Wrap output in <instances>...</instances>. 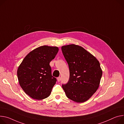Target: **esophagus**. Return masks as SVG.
I'll return each instance as SVG.
<instances>
[{"label":"esophagus","mask_w":124,"mask_h":124,"mask_svg":"<svg viewBox=\"0 0 124 124\" xmlns=\"http://www.w3.org/2000/svg\"><path fill=\"white\" fill-rule=\"evenodd\" d=\"M61 78L60 77H59L57 78V81H58V82H60L61 81Z\"/></svg>","instance_id":"1"}]
</instances>
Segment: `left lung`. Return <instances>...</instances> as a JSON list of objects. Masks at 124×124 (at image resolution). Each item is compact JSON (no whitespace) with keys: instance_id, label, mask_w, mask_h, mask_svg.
<instances>
[{"instance_id":"left-lung-1","label":"left lung","mask_w":124,"mask_h":124,"mask_svg":"<svg viewBox=\"0 0 124 124\" xmlns=\"http://www.w3.org/2000/svg\"><path fill=\"white\" fill-rule=\"evenodd\" d=\"M68 64L70 77L62 84L67 97L76 102L87 100L98 89L102 71L97 59L83 47L70 44L61 47Z\"/></svg>"}]
</instances>
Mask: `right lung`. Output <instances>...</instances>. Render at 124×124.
I'll use <instances>...</instances> for the list:
<instances>
[{
	"label": "right lung",
	"instance_id": "1",
	"mask_svg": "<svg viewBox=\"0 0 124 124\" xmlns=\"http://www.w3.org/2000/svg\"><path fill=\"white\" fill-rule=\"evenodd\" d=\"M58 50L56 46L38 47L26 56L18 67L19 84L32 98L41 100L50 95L57 80L52 76L49 63Z\"/></svg>",
	"mask_w": 124,
	"mask_h": 124
}]
</instances>
